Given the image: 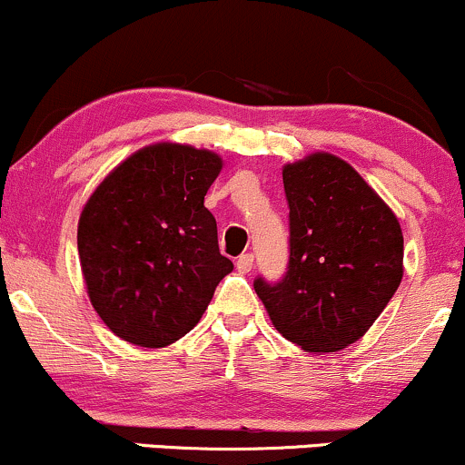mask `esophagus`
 <instances>
[{"label":"esophagus","mask_w":465,"mask_h":465,"mask_svg":"<svg viewBox=\"0 0 465 465\" xmlns=\"http://www.w3.org/2000/svg\"><path fill=\"white\" fill-rule=\"evenodd\" d=\"M236 269H238V273L247 275L249 271L253 269V255H251V253H242V255H240V258L236 260Z\"/></svg>","instance_id":"34e87169"}]
</instances>
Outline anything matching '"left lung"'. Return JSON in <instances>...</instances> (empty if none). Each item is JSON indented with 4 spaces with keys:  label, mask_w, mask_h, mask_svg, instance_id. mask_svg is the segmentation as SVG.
<instances>
[{
    "label": "left lung",
    "mask_w": 465,
    "mask_h": 465,
    "mask_svg": "<svg viewBox=\"0 0 465 465\" xmlns=\"http://www.w3.org/2000/svg\"><path fill=\"white\" fill-rule=\"evenodd\" d=\"M291 262L277 286L255 280L271 323L312 354L356 343L404 275L398 216L345 159L317 151L282 168Z\"/></svg>",
    "instance_id": "obj_1"
}]
</instances>
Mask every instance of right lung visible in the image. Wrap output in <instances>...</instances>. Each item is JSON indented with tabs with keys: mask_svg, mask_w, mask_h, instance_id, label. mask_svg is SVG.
I'll use <instances>...</instances> for the list:
<instances>
[{
	"mask_svg": "<svg viewBox=\"0 0 465 465\" xmlns=\"http://www.w3.org/2000/svg\"><path fill=\"white\" fill-rule=\"evenodd\" d=\"M221 170L223 157L207 148L148 143L84 203L78 258L89 302L126 343L154 350L179 341L233 271L203 203Z\"/></svg>",
	"mask_w": 465,
	"mask_h": 465,
	"instance_id": "obj_1",
	"label": "right lung"
}]
</instances>
